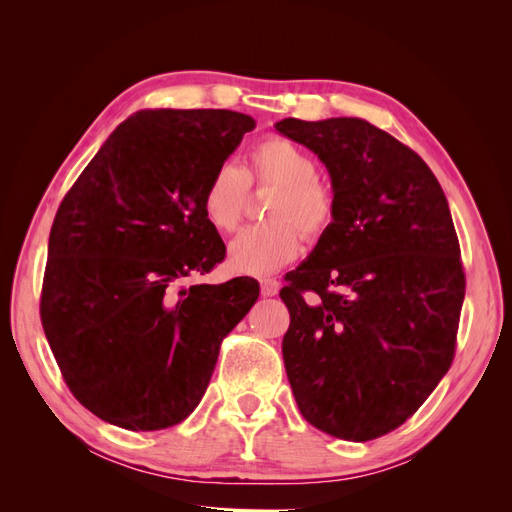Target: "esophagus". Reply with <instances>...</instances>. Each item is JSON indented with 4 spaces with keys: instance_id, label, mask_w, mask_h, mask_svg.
Segmentation results:
<instances>
[{
    "instance_id": "esophagus-1",
    "label": "esophagus",
    "mask_w": 512,
    "mask_h": 512,
    "mask_svg": "<svg viewBox=\"0 0 512 512\" xmlns=\"http://www.w3.org/2000/svg\"><path fill=\"white\" fill-rule=\"evenodd\" d=\"M260 292L265 294V297H275V294L280 292V282L273 280V277H265V280H260Z\"/></svg>"
}]
</instances>
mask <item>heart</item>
I'll use <instances>...</instances> for the list:
<instances>
[{"instance_id": "b5f03b06", "label": "heart", "mask_w": 512, "mask_h": 512, "mask_svg": "<svg viewBox=\"0 0 512 512\" xmlns=\"http://www.w3.org/2000/svg\"><path fill=\"white\" fill-rule=\"evenodd\" d=\"M250 185L275 188L267 224L245 228L228 247V265L245 275H269L299 256L303 237L318 241L335 220V196L318 179V164L284 136H269L250 151V164L224 162L203 190L205 220L218 232H235L243 220Z\"/></svg>"}]
</instances>
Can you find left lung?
I'll return each mask as SVG.
<instances>
[{
	"instance_id": "8db88e82",
	"label": "left lung",
	"mask_w": 512,
	"mask_h": 512,
	"mask_svg": "<svg viewBox=\"0 0 512 512\" xmlns=\"http://www.w3.org/2000/svg\"><path fill=\"white\" fill-rule=\"evenodd\" d=\"M327 166L335 220L286 273L282 354L307 423L384 436L423 406L455 356L466 275L451 209L421 156L365 119H282Z\"/></svg>"
}]
</instances>
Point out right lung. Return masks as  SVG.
Instances as JSON below:
<instances>
[{
  "mask_svg": "<svg viewBox=\"0 0 512 512\" xmlns=\"http://www.w3.org/2000/svg\"><path fill=\"white\" fill-rule=\"evenodd\" d=\"M254 128L235 111H138L61 200L40 318L68 389L102 421L158 431L188 418L258 301L252 277L179 286L224 260L200 200Z\"/></svg>",
  "mask_w": 512,
  "mask_h": 512,
  "instance_id": "obj_1",
  "label": "right lung"
}]
</instances>
